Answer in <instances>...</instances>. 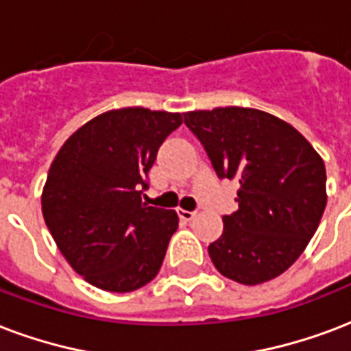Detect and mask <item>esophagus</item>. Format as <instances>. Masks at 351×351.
<instances>
[{
	"label": "esophagus",
	"mask_w": 351,
	"mask_h": 351,
	"mask_svg": "<svg viewBox=\"0 0 351 351\" xmlns=\"http://www.w3.org/2000/svg\"><path fill=\"white\" fill-rule=\"evenodd\" d=\"M178 217L182 219V221H186V223H189L191 219L195 217V211H187V210H178Z\"/></svg>",
	"instance_id": "obj_1"
}]
</instances>
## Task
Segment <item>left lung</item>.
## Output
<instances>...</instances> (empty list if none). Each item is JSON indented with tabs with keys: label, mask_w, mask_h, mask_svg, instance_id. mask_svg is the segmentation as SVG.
Segmentation results:
<instances>
[{
	"label": "left lung",
	"mask_w": 351,
	"mask_h": 351,
	"mask_svg": "<svg viewBox=\"0 0 351 351\" xmlns=\"http://www.w3.org/2000/svg\"><path fill=\"white\" fill-rule=\"evenodd\" d=\"M219 178H237V211L208 247L223 276L258 285L300 258L326 208V167L289 123L256 108L184 114Z\"/></svg>",
	"instance_id": "left-lung-1"
}]
</instances>
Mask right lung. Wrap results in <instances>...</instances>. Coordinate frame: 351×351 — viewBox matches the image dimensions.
I'll return each mask as SVG.
<instances>
[{
    "label": "right lung",
    "mask_w": 351,
    "mask_h": 351,
    "mask_svg": "<svg viewBox=\"0 0 351 351\" xmlns=\"http://www.w3.org/2000/svg\"><path fill=\"white\" fill-rule=\"evenodd\" d=\"M182 114L149 108L104 112L71 134L51 164L42 213L77 274L110 293H130L156 276L173 210L143 202L147 175Z\"/></svg>",
    "instance_id": "1"
}]
</instances>
